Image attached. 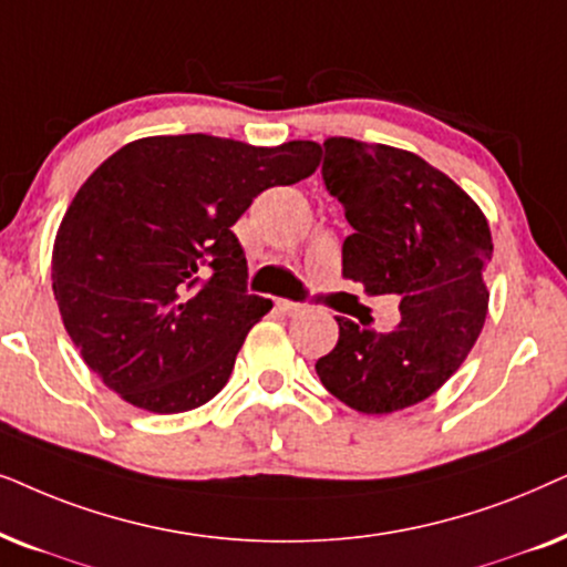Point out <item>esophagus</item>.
Wrapping results in <instances>:
<instances>
[{
	"mask_svg": "<svg viewBox=\"0 0 567 567\" xmlns=\"http://www.w3.org/2000/svg\"><path fill=\"white\" fill-rule=\"evenodd\" d=\"M277 308H279V311H282V313L296 316V313H303V311H306V303H296V300L279 298V300H277Z\"/></svg>",
	"mask_w": 567,
	"mask_h": 567,
	"instance_id": "esophagus-1",
	"label": "esophagus"
}]
</instances>
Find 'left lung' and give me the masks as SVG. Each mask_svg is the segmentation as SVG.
Returning <instances> with one entry per match:
<instances>
[{"mask_svg":"<svg viewBox=\"0 0 567 567\" xmlns=\"http://www.w3.org/2000/svg\"><path fill=\"white\" fill-rule=\"evenodd\" d=\"M323 150V181L352 225L342 277L365 296H399L402 321L375 331L337 316L339 339L316 373L362 414L406 410L462 368L485 327L487 217L456 181L410 150L347 137L327 140Z\"/></svg>","mask_w":567,"mask_h":567,"instance_id":"8db88e82","label":"left lung"}]
</instances>
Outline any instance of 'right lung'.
I'll return each mask as SVG.
<instances>
[{
  "label": "right lung",
  "mask_w": 567,
  "mask_h": 567,
  "mask_svg": "<svg viewBox=\"0 0 567 567\" xmlns=\"http://www.w3.org/2000/svg\"><path fill=\"white\" fill-rule=\"evenodd\" d=\"M321 145L209 134L116 150L66 207L51 254L64 329L90 371L140 410L176 414L228 383L271 300L246 292L233 225L269 186L311 176Z\"/></svg>",
  "instance_id": "obj_1"
}]
</instances>
